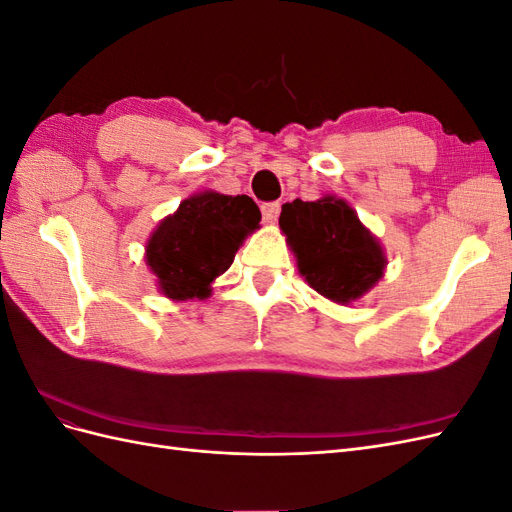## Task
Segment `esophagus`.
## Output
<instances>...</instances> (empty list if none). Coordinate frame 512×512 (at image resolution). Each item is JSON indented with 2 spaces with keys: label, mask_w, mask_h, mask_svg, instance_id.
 <instances>
[{
  "label": "esophagus",
  "mask_w": 512,
  "mask_h": 512,
  "mask_svg": "<svg viewBox=\"0 0 512 512\" xmlns=\"http://www.w3.org/2000/svg\"><path fill=\"white\" fill-rule=\"evenodd\" d=\"M280 209H282L280 203H265V205L260 207L262 220H265L267 224H273L277 220V215H280Z\"/></svg>",
  "instance_id": "34e87169"
}]
</instances>
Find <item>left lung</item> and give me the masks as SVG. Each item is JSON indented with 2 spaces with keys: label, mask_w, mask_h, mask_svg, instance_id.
Instances as JSON below:
<instances>
[{
  "label": "left lung",
  "mask_w": 512,
  "mask_h": 512,
  "mask_svg": "<svg viewBox=\"0 0 512 512\" xmlns=\"http://www.w3.org/2000/svg\"><path fill=\"white\" fill-rule=\"evenodd\" d=\"M280 228L307 284L335 303L363 297L384 273L382 247L344 200H292L282 207Z\"/></svg>",
  "instance_id": "left-lung-1"
}]
</instances>
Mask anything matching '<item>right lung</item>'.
Listing matches in <instances>:
<instances>
[{
	"mask_svg": "<svg viewBox=\"0 0 512 512\" xmlns=\"http://www.w3.org/2000/svg\"><path fill=\"white\" fill-rule=\"evenodd\" d=\"M250 196L205 192L183 200L147 243V265L168 299H205L215 277L235 260L243 239L258 228Z\"/></svg>",
	"mask_w": 512,
	"mask_h": 512,
	"instance_id": "obj_1",
	"label": "right lung"
}]
</instances>
